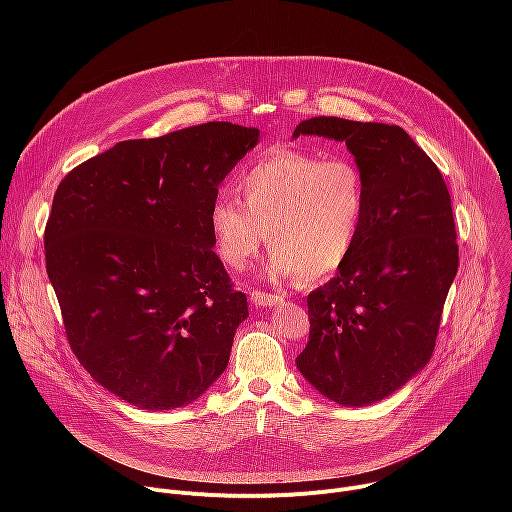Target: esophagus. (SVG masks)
Here are the masks:
<instances>
[{"instance_id":"esophagus-1","label":"esophagus","mask_w":512,"mask_h":512,"mask_svg":"<svg viewBox=\"0 0 512 512\" xmlns=\"http://www.w3.org/2000/svg\"><path fill=\"white\" fill-rule=\"evenodd\" d=\"M281 296L277 294H265V291H251V304L253 306H259V308H271V306H277L281 304Z\"/></svg>"}]
</instances>
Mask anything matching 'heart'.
<instances>
[{"label":"heart","mask_w":512,"mask_h":512,"mask_svg":"<svg viewBox=\"0 0 512 512\" xmlns=\"http://www.w3.org/2000/svg\"><path fill=\"white\" fill-rule=\"evenodd\" d=\"M241 201L221 196L210 208V231L221 261L241 271L261 249H273L267 277L324 279L350 259L367 212L358 166L344 158L277 148L239 182Z\"/></svg>","instance_id":"heart-1"}]
</instances>
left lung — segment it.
<instances>
[{
  "mask_svg": "<svg viewBox=\"0 0 512 512\" xmlns=\"http://www.w3.org/2000/svg\"><path fill=\"white\" fill-rule=\"evenodd\" d=\"M344 141L367 188V212L342 269L308 296L310 340L298 371L326 399L377 403L431 358L458 273L452 198L442 172L399 125L302 121L294 137Z\"/></svg>",
  "mask_w": 512,
  "mask_h": 512,
  "instance_id": "8db88e82",
  "label": "left lung"
}]
</instances>
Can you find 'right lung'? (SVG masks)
<instances>
[{
    "label": "right lung",
    "mask_w": 512,
    "mask_h": 512,
    "mask_svg": "<svg viewBox=\"0 0 512 512\" xmlns=\"http://www.w3.org/2000/svg\"><path fill=\"white\" fill-rule=\"evenodd\" d=\"M257 141L259 129L229 121L127 139L56 188L44 249L68 344L139 409L190 405L227 369L249 310L208 218Z\"/></svg>",
    "instance_id": "1"
}]
</instances>
